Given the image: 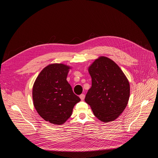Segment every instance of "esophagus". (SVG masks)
I'll use <instances>...</instances> for the list:
<instances>
[{"label": "esophagus", "mask_w": 158, "mask_h": 158, "mask_svg": "<svg viewBox=\"0 0 158 158\" xmlns=\"http://www.w3.org/2000/svg\"><path fill=\"white\" fill-rule=\"evenodd\" d=\"M79 97H80V98H81V100H84V98H85V94H81L79 96Z\"/></svg>", "instance_id": "34e87169"}]
</instances>
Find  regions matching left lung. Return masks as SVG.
Returning <instances> with one entry per match:
<instances>
[{
  "label": "left lung",
  "instance_id": "left-lung-1",
  "mask_svg": "<svg viewBox=\"0 0 158 158\" xmlns=\"http://www.w3.org/2000/svg\"><path fill=\"white\" fill-rule=\"evenodd\" d=\"M92 86L85 101L94 116L107 123L115 120L125 109L129 98L128 80L120 67L111 59L100 57L89 67Z\"/></svg>",
  "mask_w": 158,
  "mask_h": 158
}]
</instances>
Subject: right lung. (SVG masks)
<instances>
[{
  "label": "right lung",
  "instance_id": "add662e5",
  "mask_svg": "<svg viewBox=\"0 0 158 158\" xmlns=\"http://www.w3.org/2000/svg\"><path fill=\"white\" fill-rule=\"evenodd\" d=\"M69 69L62 64L49 65L40 73L33 85L34 106L38 114L52 124L64 123L81 101L66 80Z\"/></svg>",
  "mask_w": 158,
  "mask_h": 158
}]
</instances>
